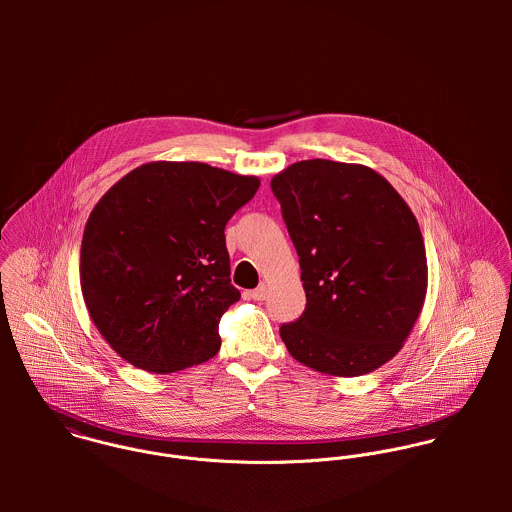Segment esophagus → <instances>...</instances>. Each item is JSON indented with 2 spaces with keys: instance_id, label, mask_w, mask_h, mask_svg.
<instances>
[{
  "instance_id": "34e87169",
  "label": "esophagus",
  "mask_w": 512,
  "mask_h": 512,
  "mask_svg": "<svg viewBox=\"0 0 512 512\" xmlns=\"http://www.w3.org/2000/svg\"><path fill=\"white\" fill-rule=\"evenodd\" d=\"M250 297L256 299V301H264L268 297V286L266 284H260L256 290L250 292Z\"/></svg>"
}]
</instances>
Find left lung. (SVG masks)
<instances>
[{"mask_svg":"<svg viewBox=\"0 0 512 512\" xmlns=\"http://www.w3.org/2000/svg\"><path fill=\"white\" fill-rule=\"evenodd\" d=\"M272 193L299 256L305 311L280 327L301 365L361 376L410 335L428 288L418 220L376 171L329 159L297 161Z\"/></svg>","mask_w":512,"mask_h":512,"instance_id":"obj_1","label":"left lung"}]
</instances>
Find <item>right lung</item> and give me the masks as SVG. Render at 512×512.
<instances>
[{"mask_svg":"<svg viewBox=\"0 0 512 512\" xmlns=\"http://www.w3.org/2000/svg\"><path fill=\"white\" fill-rule=\"evenodd\" d=\"M258 187V177L207 163L151 161L98 201L82 236L80 286L124 361L165 374L219 353L220 317L240 299L224 226Z\"/></svg>","mask_w":512,"mask_h":512,"instance_id":"obj_1","label":"right lung"}]
</instances>
